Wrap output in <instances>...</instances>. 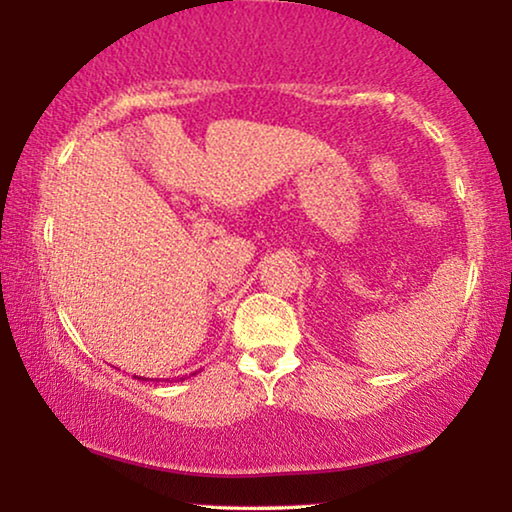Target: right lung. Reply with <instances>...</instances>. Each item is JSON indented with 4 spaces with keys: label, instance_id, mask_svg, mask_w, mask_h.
Segmentation results:
<instances>
[{
    "label": "right lung",
    "instance_id": "add662e5",
    "mask_svg": "<svg viewBox=\"0 0 512 512\" xmlns=\"http://www.w3.org/2000/svg\"><path fill=\"white\" fill-rule=\"evenodd\" d=\"M193 375H195V373H193Z\"/></svg>",
    "mask_w": 512,
    "mask_h": 512
}]
</instances>
